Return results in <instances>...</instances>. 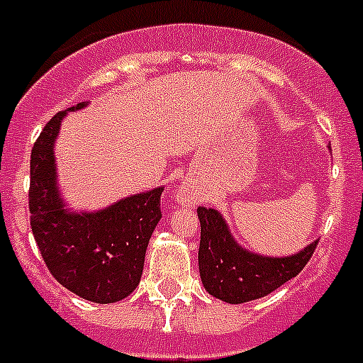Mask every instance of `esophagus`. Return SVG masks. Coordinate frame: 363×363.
Masks as SVG:
<instances>
[{"mask_svg": "<svg viewBox=\"0 0 363 363\" xmlns=\"http://www.w3.org/2000/svg\"><path fill=\"white\" fill-rule=\"evenodd\" d=\"M188 199H189V195L186 191H182V189L177 193V202H188Z\"/></svg>", "mask_w": 363, "mask_h": 363, "instance_id": "esophagus-1", "label": "esophagus"}]
</instances>
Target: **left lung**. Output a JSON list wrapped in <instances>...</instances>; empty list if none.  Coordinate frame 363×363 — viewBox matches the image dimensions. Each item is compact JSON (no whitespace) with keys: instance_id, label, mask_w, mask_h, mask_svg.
<instances>
[{"instance_id":"1","label":"left lung","mask_w":363,"mask_h":363,"mask_svg":"<svg viewBox=\"0 0 363 363\" xmlns=\"http://www.w3.org/2000/svg\"><path fill=\"white\" fill-rule=\"evenodd\" d=\"M199 272L208 294L229 304L259 299L296 277L310 262L317 240L290 256H265L236 242L229 223L215 208H199Z\"/></svg>"}]
</instances>
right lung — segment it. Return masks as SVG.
<instances>
[{
	"label": "right lung",
	"mask_w": 363,
	"mask_h": 363,
	"mask_svg": "<svg viewBox=\"0 0 363 363\" xmlns=\"http://www.w3.org/2000/svg\"><path fill=\"white\" fill-rule=\"evenodd\" d=\"M55 114L30 157V225L52 276L74 296L98 304L125 299L140 284L145 252L161 220L162 186L96 211L67 208L57 181L55 141L67 113Z\"/></svg>",
	"instance_id": "obj_1"
}]
</instances>
